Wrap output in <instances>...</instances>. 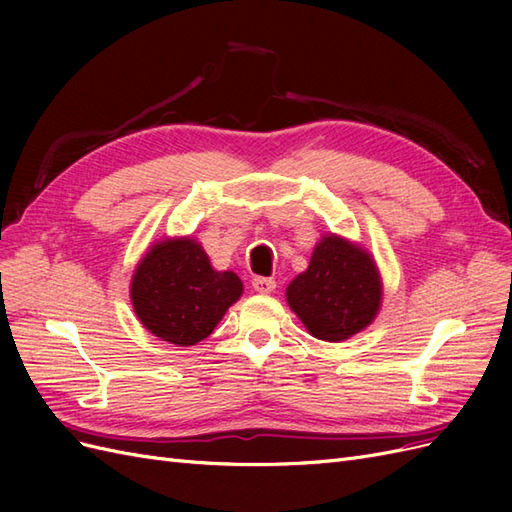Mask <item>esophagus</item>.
I'll return each mask as SVG.
<instances>
[{
    "instance_id": "obj_1",
    "label": "esophagus",
    "mask_w": 512,
    "mask_h": 512,
    "mask_svg": "<svg viewBox=\"0 0 512 512\" xmlns=\"http://www.w3.org/2000/svg\"><path fill=\"white\" fill-rule=\"evenodd\" d=\"M252 286L260 294H271L275 290V280H271V277H254Z\"/></svg>"
}]
</instances>
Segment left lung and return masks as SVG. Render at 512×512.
I'll use <instances>...</instances> for the list:
<instances>
[{
    "label": "left lung",
    "instance_id": "8db88e82",
    "mask_svg": "<svg viewBox=\"0 0 512 512\" xmlns=\"http://www.w3.org/2000/svg\"><path fill=\"white\" fill-rule=\"evenodd\" d=\"M286 301L309 335L344 342L365 331L382 305V277L361 243L327 232L309 265L286 288Z\"/></svg>",
    "mask_w": 512,
    "mask_h": 512
}]
</instances>
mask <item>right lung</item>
<instances>
[{"label": "right lung", "mask_w": 512, "mask_h": 512, "mask_svg": "<svg viewBox=\"0 0 512 512\" xmlns=\"http://www.w3.org/2000/svg\"><path fill=\"white\" fill-rule=\"evenodd\" d=\"M243 294L235 271H215L194 237L149 245L130 280V301L143 327L162 342L196 346Z\"/></svg>", "instance_id": "obj_1"}]
</instances>
